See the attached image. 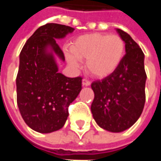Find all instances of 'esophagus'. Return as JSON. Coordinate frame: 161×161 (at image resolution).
Here are the masks:
<instances>
[{
	"mask_svg": "<svg viewBox=\"0 0 161 161\" xmlns=\"http://www.w3.org/2000/svg\"><path fill=\"white\" fill-rule=\"evenodd\" d=\"M82 84H83L84 86H90V85H91V82L89 80H87L86 78H84L83 81H82Z\"/></svg>",
	"mask_w": 161,
	"mask_h": 161,
	"instance_id": "obj_1",
	"label": "esophagus"
}]
</instances>
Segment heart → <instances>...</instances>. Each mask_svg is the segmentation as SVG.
Masks as SVG:
<instances>
[{
  "label": "heart",
  "mask_w": 161,
  "mask_h": 161,
  "mask_svg": "<svg viewBox=\"0 0 161 161\" xmlns=\"http://www.w3.org/2000/svg\"><path fill=\"white\" fill-rule=\"evenodd\" d=\"M126 53L122 38L116 34L90 33L78 37L67 52L68 62L78 66L79 60H86V69L97 77H105L115 71Z\"/></svg>",
  "instance_id": "b5f03b06"
}]
</instances>
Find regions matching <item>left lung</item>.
I'll return each mask as SVG.
<instances>
[{"label":"left lung","mask_w":161,"mask_h":161,"mask_svg":"<svg viewBox=\"0 0 161 161\" xmlns=\"http://www.w3.org/2000/svg\"><path fill=\"white\" fill-rule=\"evenodd\" d=\"M116 32L125 42L124 58L113 73L91 84L93 118L100 128L112 133L128 129L141 116L147 80L142 50L129 34L118 28Z\"/></svg>","instance_id":"1"}]
</instances>
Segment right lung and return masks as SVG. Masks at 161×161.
Here are the masks:
<instances>
[{"mask_svg":"<svg viewBox=\"0 0 161 161\" xmlns=\"http://www.w3.org/2000/svg\"><path fill=\"white\" fill-rule=\"evenodd\" d=\"M74 30L60 24H46L33 33L20 52L17 104L23 120L34 131L48 134L63 128L68 107L82 90V77H67L58 72L55 58L64 61L56 40Z\"/></svg>","mask_w":161,"mask_h":161,"instance_id":"right-lung-1","label":"right lung"}]
</instances>
